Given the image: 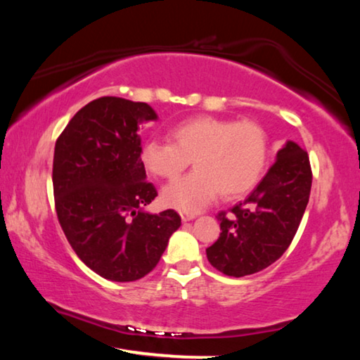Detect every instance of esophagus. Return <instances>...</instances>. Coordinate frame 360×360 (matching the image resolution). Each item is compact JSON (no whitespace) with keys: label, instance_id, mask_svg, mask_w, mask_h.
Masks as SVG:
<instances>
[{"label":"esophagus","instance_id":"34e87169","mask_svg":"<svg viewBox=\"0 0 360 360\" xmlns=\"http://www.w3.org/2000/svg\"><path fill=\"white\" fill-rule=\"evenodd\" d=\"M181 219H182V222H188V221H192V219H195V214H188V212H181Z\"/></svg>","mask_w":360,"mask_h":360}]
</instances>
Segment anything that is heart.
I'll return each mask as SVG.
<instances>
[{
    "instance_id": "obj_1",
    "label": "heart",
    "mask_w": 360,
    "mask_h": 360,
    "mask_svg": "<svg viewBox=\"0 0 360 360\" xmlns=\"http://www.w3.org/2000/svg\"><path fill=\"white\" fill-rule=\"evenodd\" d=\"M169 138L146 141L139 158L146 172L167 181L178 179L193 160L195 172L162 192L168 208L184 212L203 210L219 192L227 200L249 193L270 157L266 131L252 120L195 115L172 127Z\"/></svg>"
}]
</instances>
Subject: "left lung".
I'll list each match as a JSON object with an SVG mask.
<instances>
[{
    "instance_id": "obj_1",
    "label": "left lung",
    "mask_w": 360,
    "mask_h": 360,
    "mask_svg": "<svg viewBox=\"0 0 360 360\" xmlns=\"http://www.w3.org/2000/svg\"><path fill=\"white\" fill-rule=\"evenodd\" d=\"M307 150L288 141L268 173L245 202L219 212L221 235L206 249L210 264L227 276L241 278L270 266L294 240L311 192Z\"/></svg>"
}]
</instances>
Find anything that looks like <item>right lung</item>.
Segmentation results:
<instances>
[{
    "label": "right lung",
    "instance_id": "1",
    "mask_svg": "<svg viewBox=\"0 0 360 360\" xmlns=\"http://www.w3.org/2000/svg\"><path fill=\"white\" fill-rule=\"evenodd\" d=\"M149 120L157 114L148 103L103 96L79 109L56 143L58 222L77 257L109 281L150 273L181 225L174 210L144 211L157 197L139 158V125Z\"/></svg>",
    "mask_w": 360,
    "mask_h": 360
}]
</instances>
